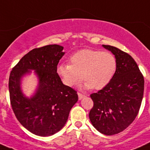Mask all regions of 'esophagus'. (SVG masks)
Instances as JSON below:
<instances>
[{
	"label": "esophagus",
	"instance_id": "esophagus-1",
	"mask_svg": "<svg viewBox=\"0 0 150 150\" xmlns=\"http://www.w3.org/2000/svg\"><path fill=\"white\" fill-rule=\"evenodd\" d=\"M78 98H79V100H81V99H82V98H83V97H85L84 95H83V94L80 93H78Z\"/></svg>",
	"mask_w": 150,
	"mask_h": 150
}]
</instances>
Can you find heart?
Listing matches in <instances>:
<instances>
[{
  "mask_svg": "<svg viewBox=\"0 0 150 150\" xmlns=\"http://www.w3.org/2000/svg\"><path fill=\"white\" fill-rule=\"evenodd\" d=\"M70 64H62L57 73L67 86H76L84 79L83 90H101L110 83L116 74L117 63L111 53L98 50L83 49L74 54Z\"/></svg>",
  "mask_w": 150,
  "mask_h": 150,
  "instance_id": "obj_1",
  "label": "heart"
}]
</instances>
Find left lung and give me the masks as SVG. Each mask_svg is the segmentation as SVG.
Returning a JSON list of instances; mask_svg holds the SVG:
<instances>
[{"mask_svg": "<svg viewBox=\"0 0 150 150\" xmlns=\"http://www.w3.org/2000/svg\"><path fill=\"white\" fill-rule=\"evenodd\" d=\"M102 47L114 55L117 68L110 83L90 95L93 107L89 117L96 130L113 135L125 130L137 117L144 96V79L129 54L110 45Z\"/></svg>", "mask_w": 150, "mask_h": 150, "instance_id": "left-lung-1", "label": "left lung"}]
</instances>
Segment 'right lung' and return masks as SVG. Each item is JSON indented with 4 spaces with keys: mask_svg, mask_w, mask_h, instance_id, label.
<instances>
[{
    "mask_svg": "<svg viewBox=\"0 0 150 150\" xmlns=\"http://www.w3.org/2000/svg\"><path fill=\"white\" fill-rule=\"evenodd\" d=\"M63 47L48 45L28 52L13 69L9 78L10 102L16 118L29 132L42 137L56 134L67 123L70 110L78 102L77 92L63 84L57 73L65 54ZM32 71L38 84L31 97L21 88L23 78Z\"/></svg>",
    "mask_w": 150,
    "mask_h": 150,
    "instance_id": "obj_1",
    "label": "right lung"
}]
</instances>
